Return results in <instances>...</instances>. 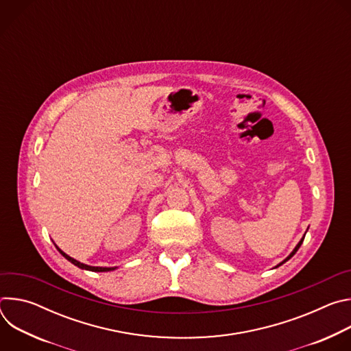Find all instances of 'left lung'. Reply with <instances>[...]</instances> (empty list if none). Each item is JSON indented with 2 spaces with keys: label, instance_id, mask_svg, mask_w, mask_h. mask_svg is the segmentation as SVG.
Here are the masks:
<instances>
[{
  "label": "left lung",
  "instance_id": "1",
  "mask_svg": "<svg viewBox=\"0 0 351 351\" xmlns=\"http://www.w3.org/2000/svg\"><path fill=\"white\" fill-rule=\"evenodd\" d=\"M307 230H308V228H307ZM306 233H307V232H306ZM306 233H304V236H303V237H302V240H300V241H298V243H297V245H295V247H294V248H293V252H291V253H290V254H289V256H287V257H286V258H285V260H283V261H282V263H279V264H278V265H276V267H275V268H278V267H280V265H282V264H285V263H286V261H289V260H290V258H291V257H293V256H294V254H295V253H297V250H298V248H300V245H302V244H303V240H304V237H306Z\"/></svg>",
  "mask_w": 351,
  "mask_h": 351
}]
</instances>
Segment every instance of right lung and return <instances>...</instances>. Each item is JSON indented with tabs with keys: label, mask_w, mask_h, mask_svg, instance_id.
Here are the masks:
<instances>
[{
	"label": "right lung",
	"mask_w": 351,
	"mask_h": 351,
	"mask_svg": "<svg viewBox=\"0 0 351 351\" xmlns=\"http://www.w3.org/2000/svg\"><path fill=\"white\" fill-rule=\"evenodd\" d=\"M56 247H57V250L58 252L69 261V263H72L73 265H76L77 268H80V269H86V271H91V272H108V271H114V269H117L118 267H91V265H87V264H83V263H80V261H77V260H75V258H72V257H69L66 253H64L62 250L56 244Z\"/></svg>",
	"instance_id": "1"
}]
</instances>
